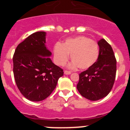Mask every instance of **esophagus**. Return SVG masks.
Masks as SVG:
<instances>
[{"mask_svg": "<svg viewBox=\"0 0 130 130\" xmlns=\"http://www.w3.org/2000/svg\"><path fill=\"white\" fill-rule=\"evenodd\" d=\"M72 73V72L71 71H68V70H65L64 71V74H66V75H70Z\"/></svg>", "mask_w": 130, "mask_h": 130, "instance_id": "34e87169", "label": "esophagus"}]
</instances>
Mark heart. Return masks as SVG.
Wrapping results in <instances>:
<instances>
[{"instance_id": "obj_1", "label": "heart", "mask_w": 130, "mask_h": 130, "mask_svg": "<svg viewBox=\"0 0 130 130\" xmlns=\"http://www.w3.org/2000/svg\"><path fill=\"white\" fill-rule=\"evenodd\" d=\"M73 60L72 66L85 70L91 67L99 56V47L94 40L81 36L68 38L62 44L57 42L53 47L54 61L57 65L64 66L70 58Z\"/></svg>"}]
</instances>
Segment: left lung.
I'll use <instances>...</instances> for the list:
<instances>
[{
  "mask_svg": "<svg viewBox=\"0 0 130 130\" xmlns=\"http://www.w3.org/2000/svg\"><path fill=\"white\" fill-rule=\"evenodd\" d=\"M97 61L87 70L79 73L77 85L82 96L92 101L105 97L114 85L117 72V60L111 45L104 39L100 40Z\"/></svg>",
  "mask_w": 130,
  "mask_h": 130,
  "instance_id": "1",
  "label": "left lung"
}]
</instances>
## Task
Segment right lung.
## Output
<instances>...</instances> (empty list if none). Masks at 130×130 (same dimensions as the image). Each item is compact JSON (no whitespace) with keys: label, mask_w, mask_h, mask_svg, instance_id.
Returning a JSON list of instances; mask_svg holds the SVG:
<instances>
[{"label":"right lung","mask_w":130,"mask_h":130,"mask_svg":"<svg viewBox=\"0 0 130 130\" xmlns=\"http://www.w3.org/2000/svg\"><path fill=\"white\" fill-rule=\"evenodd\" d=\"M45 43V32H36L19 43L13 54L16 85L26 99L33 102L47 98L64 74L62 69L48 57L51 53Z\"/></svg>","instance_id":"add662e5"}]
</instances>
